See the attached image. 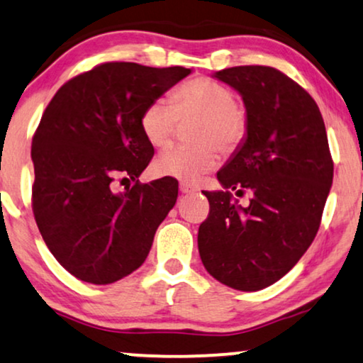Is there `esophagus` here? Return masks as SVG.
Wrapping results in <instances>:
<instances>
[{"instance_id":"obj_1","label":"esophagus","mask_w":363,"mask_h":363,"mask_svg":"<svg viewBox=\"0 0 363 363\" xmlns=\"http://www.w3.org/2000/svg\"><path fill=\"white\" fill-rule=\"evenodd\" d=\"M195 191H196V188L190 185V183H185V182L180 183V193H182V195H190V193H195Z\"/></svg>"}]
</instances>
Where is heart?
<instances>
[{
    "instance_id": "obj_1",
    "label": "heart",
    "mask_w": 363,
    "mask_h": 363,
    "mask_svg": "<svg viewBox=\"0 0 363 363\" xmlns=\"http://www.w3.org/2000/svg\"><path fill=\"white\" fill-rule=\"evenodd\" d=\"M198 118L191 147H170L153 163L160 177L196 182L220 162V150L235 152L250 132L246 107L236 102L231 87L216 79L200 76L183 82L168 99H155L143 111L140 128L147 142L163 148L172 142L178 122Z\"/></svg>"
}]
</instances>
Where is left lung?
I'll list each match as a JSON object with an SVG mask.
<instances>
[{"label": "left lung", "mask_w": 363, "mask_h": 363, "mask_svg": "<svg viewBox=\"0 0 363 363\" xmlns=\"http://www.w3.org/2000/svg\"><path fill=\"white\" fill-rule=\"evenodd\" d=\"M215 77L242 96L250 132L218 172L225 191H203L210 213L198 230L205 269L238 291L287 274L314 241L334 178L324 118L306 89L269 66H238ZM251 189L247 208L230 201Z\"/></svg>", "instance_id": "left-lung-1"}]
</instances>
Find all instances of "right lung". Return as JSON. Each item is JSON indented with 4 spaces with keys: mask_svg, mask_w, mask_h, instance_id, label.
I'll use <instances>...</instances> for the list:
<instances>
[{
    "mask_svg": "<svg viewBox=\"0 0 363 363\" xmlns=\"http://www.w3.org/2000/svg\"><path fill=\"white\" fill-rule=\"evenodd\" d=\"M190 72L104 62L67 81L48 104L31 147L33 213L49 251L77 279L111 284L148 256L178 183L138 182L153 157L140 117ZM117 179L134 185L117 196Z\"/></svg>",
    "mask_w": 363,
    "mask_h": 363,
    "instance_id": "add662e5",
    "label": "right lung"
}]
</instances>
